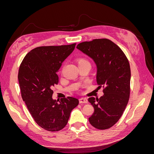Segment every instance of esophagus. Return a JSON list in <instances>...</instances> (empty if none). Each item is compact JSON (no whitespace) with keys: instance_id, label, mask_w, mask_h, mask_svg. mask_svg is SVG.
Masks as SVG:
<instances>
[{"instance_id":"34e87169","label":"esophagus","mask_w":154,"mask_h":154,"mask_svg":"<svg viewBox=\"0 0 154 154\" xmlns=\"http://www.w3.org/2000/svg\"><path fill=\"white\" fill-rule=\"evenodd\" d=\"M79 101H80V103H87L88 102V100L86 97H81V98L79 100Z\"/></svg>"}]
</instances>
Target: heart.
Returning a JSON list of instances; mask_svg holds the SVG:
<instances>
[{
  "mask_svg": "<svg viewBox=\"0 0 154 154\" xmlns=\"http://www.w3.org/2000/svg\"><path fill=\"white\" fill-rule=\"evenodd\" d=\"M77 63H78V66H81V65L85 64V63H89V62H88L87 60L85 58H79L77 59Z\"/></svg>",
  "mask_w": 154,
  "mask_h": 154,
  "instance_id": "obj_1",
  "label": "heart"
}]
</instances>
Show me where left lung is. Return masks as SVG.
<instances>
[{"mask_svg": "<svg viewBox=\"0 0 154 154\" xmlns=\"http://www.w3.org/2000/svg\"><path fill=\"white\" fill-rule=\"evenodd\" d=\"M76 48L93 60L96 82L105 87L104 94L99 99H88L94 109L88 120L96 128H109L118 122L129 100L131 73L128 60L117 45L106 38L84 42Z\"/></svg>", "mask_w": 154, "mask_h": 154, "instance_id": "1", "label": "left lung"}]
</instances>
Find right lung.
Listing matches in <instances>:
<instances>
[{"label":"right lung","mask_w":154,"mask_h":154,"mask_svg":"<svg viewBox=\"0 0 154 154\" xmlns=\"http://www.w3.org/2000/svg\"><path fill=\"white\" fill-rule=\"evenodd\" d=\"M75 45L33 49L26 54L18 71L22 100L35 122L48 131H59L66 127L71 111L79 103L73 97L62 98L59 103L52 97V88L58 83L57 72Z\"/></svg>","instance_id":"add662e5"}]
</instances>
